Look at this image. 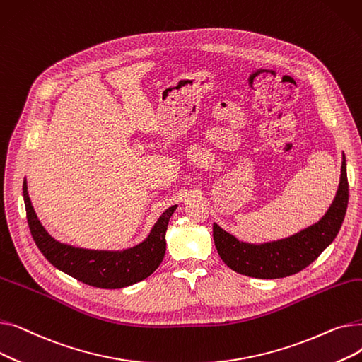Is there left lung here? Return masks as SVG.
<instances>
[{"instance_id":"1","label":"left lung","mask_w":362,"mask_h":362,"mask_svg":"<svg viewBox=\"0 0 362 362\" xmlns=\"http://www.w3.org/2000/svg\"><path fill=\"white\" fill-rule=\"evenodd\" d=\"M349 199L346 161H341V175L333 204L318 223L291 238L252 245L239 242L214 223L213 236L217 252L227 267L255 279H281L299 273L315 261L337 236L344 223Z\"/></svg>"}]
</instances>
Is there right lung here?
Here are the masks:
<instances>
[{
	"mask_svg": "<svg viewBox=\"0 0 362 362\" xmlns=\"http://www.w3.org/2000/svg\"><path fill=\"white\" fill-rule=\"evenodd\" d=\"M23 198L28 224L32 238L44 257L55 269L85 284L101 289H120L135 284L154 273L165 254V232L171 214L177 205L165 210L152 227L148 238L133 248L124 251H92L74 248L55 240L37 220L32 206L26 179Z\"/></svg>",
	"mask_w": 362,
	"mask_h": 362,
	"instance_id": "obj_1",
	"label": "right lung"
}]
</instances>
